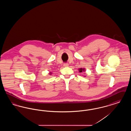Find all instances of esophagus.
Returning <instances> with one entry per match:
<instances>
[{"label":"esophagus","mask_w":131,"mask_h":131,"mask_svg":"<svg viewBox=\"0 0 131 131\" xmlns=\"http://www.w3.org/2000/svg\"><path fill=\"white\" fill-rule=\"evenodd\" d=\"M64 66H65V67H67V66H68V64L67 63H64Z\"/></svg>","instance_id":"obj_1"}]
</instances>
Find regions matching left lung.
I'll return each mask as SVG.
<instances>
[{"mask_svg":"<svg viewBox=\"0 0 131 131\" xmlns=\"http://www.w3.org/2000/svg\"><path fill=\"white\" fill-rule=\"evenodd\" d=\"M80 70V71H80V72H81H81H82V71H84H84H85L84 69L82 68L80 69V70Z\"/></svg>","mask_w":131,"mask_h":131,"instance_id":"1","label":"left lung"}]
</instances>
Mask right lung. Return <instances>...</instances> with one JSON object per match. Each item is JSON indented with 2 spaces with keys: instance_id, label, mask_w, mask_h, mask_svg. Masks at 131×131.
<instances>
[{
  "instance_id": "right-lung-1",
  "label": "right lung",
  "mask_w": 131,
  "mask_h": 131,
  "mask_svg": "<svg viewBox=\"0 0 131 131\" xmlns=\"http://www.w3.org/2000/svg\"><path fill=\"white\" fill-rule=\"evenodd\" d=\"M52 74V73H50V74H49V75H51Z\"/></svg>"
}]
</instances>
